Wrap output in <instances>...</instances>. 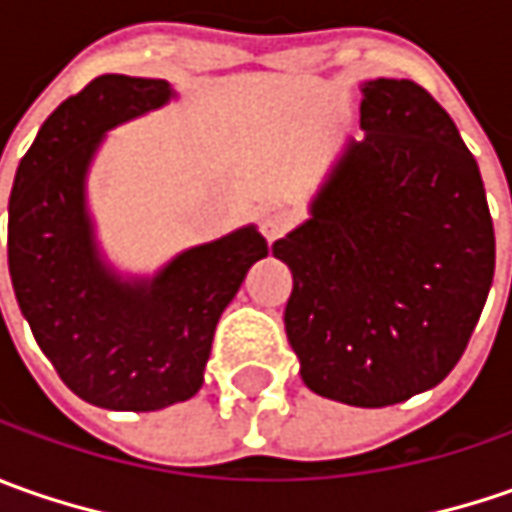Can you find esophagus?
Listing matches in <instances>:
<instances>
[{
	"mask_svg": "<svg viewBox=\"0 0 512 512\" xmlns=\"http://www.w3.org/2000/svg\"><path fill=\"white\" fill-rule=\"evenodd\" d=\"M290 225H293V213H290L287 207L267 205L265 210H262V233H265L267 242L279 239Z\"/></svg>",
	"mask_w": 512,
	"mask_h": 512,
	"instance_id": "1",
	"label": "esophagus"
}]
</instances>
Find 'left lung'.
Returning a JSON list of instances; mask_svg holds the SVG:
<instances>
[{"instance_id":"1","label":"left lung","mask_w":512,"mask_h":512,"mask_svg":"<svg viewBox=\"0 0 512 512\" xmlns=\"http://www.w3.org/2000/svg\"><path fill=\"white\" fill-rule=\"evenodd\" d=\"M350 139L273 256L293 273L287 342L302 382L387 407L462 359L496 267L482 173L447 110L410 79H370Z\"/></svg>"}]
</instances>
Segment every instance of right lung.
<instances>
[{
    "instance_id": "right-lung-1",
    "label": "right lung",
    "mask_w": 512,
    "mask_h": 512,
    "mask_svg": "<svg viewBox=\"0 0 512 512\" xmlns=\"http://www.w3.org/2000/svg\"><path fill=\"white\" fill-rule=\"evenodd\" d=\"M170 99L165 79H93L45 119L10 190L19 310L62 382L105 410L145 413L196 396L225 307L267 256L256 225L187 247L150 276L122 273L105 256L88 205L93 159L108 130Z\"/></svg>"
}]
</instances>
